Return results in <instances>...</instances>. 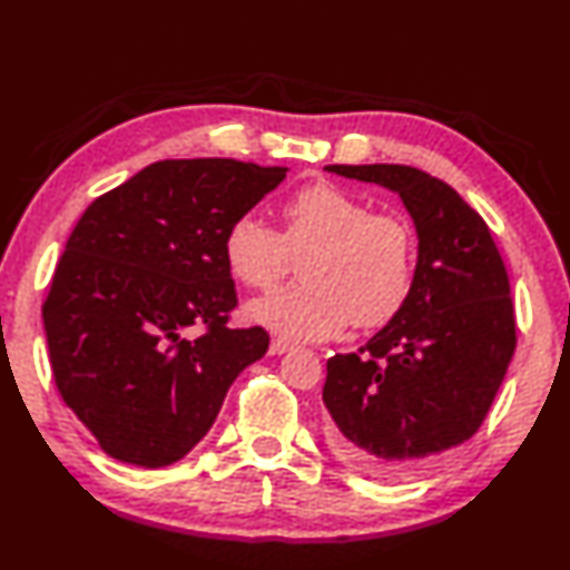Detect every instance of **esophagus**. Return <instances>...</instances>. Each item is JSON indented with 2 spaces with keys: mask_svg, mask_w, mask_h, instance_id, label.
<instances>
[{
  "mask_svg": "<svg viewBox=\"0 0 570 570\" xmlns=\"http://www.w3.org/2000/svg\"><path fill=\"white\" fill-rule=\"evenodd\" d=\"M295 348V343H289L287 338H273L271 341V355H283V353H287V351H293Z\"/></svg>",
  "mask_w": 570,
  "mask_h": 570,
  "instance_id": "1",
  "label": "esophagus"
}]
</instances>
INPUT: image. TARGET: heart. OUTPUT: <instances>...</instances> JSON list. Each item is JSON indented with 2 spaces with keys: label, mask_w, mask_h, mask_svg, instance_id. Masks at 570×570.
I'll return each mask as SVG.
<instances>
[{
  "label": "heart",
  "mask_w": 570,
  "mask_h": 570,
  "mask_svg": "<svg viewBox=\"0 0 570 570\" xmlns=\"http://www.w3.org/2000/svg\"><path fill=\"white\" fill-rule=\"evenodd\" d=\"M277 234L258 215L229 222L222 242L227 271L246 287L273 289L298 258L304 283L248 304V314L275 333L316 341L353 322L382 326L404 307L413 283L415 239L406 217L372 213L333 180L295 190L283 205Z\"/></svg>",
  "instance_id": "b5f03b06"
}]
</instances>
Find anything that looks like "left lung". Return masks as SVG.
<instances>
[{
    "instance_id": "obj_1",
    "label": "left lung",
    "mask_w": 570,
    "mask_h": 570,
    "mask_svg": "<svg viewBox=\"0 0 570 570\" xmlns=\"http://www.w3.org/2000/svg\"><path fill=\"white\" fill-rule=\"evenodd\" d=\"M399 193L419 232L404 307L357 353L326 363V442L370 476L433 464L481 428L515 353L505 263L483 217L404 164L324 166Z\"/></svg>"
}]
</instances>
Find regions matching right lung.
I'll use <instances>...</instances> for the list:
<instances>
[{"mask_svg":"<svg viewBox=\"0 0 570 570\" xmlns=\"http://www.w3.org/2000/svg\"><path fill=\"white\" fill-rule=\"evenodd\" d=\"M285 166L164 159L96 198L69 234L43 302L52 377L101 450L159 469L213 428L239 372L268 351L229 328L237 289L229 222L277 188ZM203 325L190 342L183 333Z\"/></svg>","mask_w":570,"mask_h":570,"instance_id":"obj_1","label":"right lung"}]
</instances>
